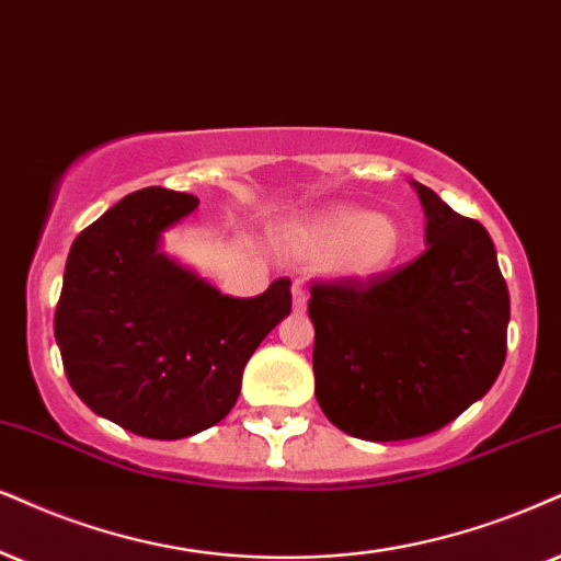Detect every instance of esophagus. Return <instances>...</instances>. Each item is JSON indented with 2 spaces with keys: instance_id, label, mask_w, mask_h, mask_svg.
<instances>
[{
  "instance_id": "1",
  "label": "esophagus",
  "mask_w": 561,
  "mask_h": 561,
  "mask_svg": "<svg viewBox=\"0 0 561 561\" xmlns=\"http://www.w3.org/2000/svg\"><path fill=\"white\" fill-rule=\"evenodd\" d=\"M291 294H294V309H296V312H304V309H307V299H309L304 283L296 280L291 286Z\"/></svg>"
}]
</instances>
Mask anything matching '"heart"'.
<instances>
[{
  "instance_id": "b5f03b06",
  "label": "heart",
  "mask_w": 561,
  "mask_h": 561,
  "mask_svg": "<svg viewBox=\"0 0 561 561\" xmlns=\"http://www.w3.org/2000/svg\"><path fill=\"white\" fill-rule=\"evenodd\" d=\"M278 249L294 262L324 260L343 280H371L398 262L403 228L390 213L330 205L283 226Z\"/></svg>"
}]
</instances>
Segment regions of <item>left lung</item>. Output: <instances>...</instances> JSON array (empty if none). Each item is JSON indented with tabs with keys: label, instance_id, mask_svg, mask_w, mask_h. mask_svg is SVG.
I'll list each match as a JSON object with an SVG mask.
<instances>
[{
	"label": "left lung",
	"instance_id": "obj_1",
	"mask_svg": "<svg viewBox=\"0 0 561 561\" xmlns=\"http://www.w3.org/2000/svg\"><path fill=\"white\" fill-rule=\"evenodd\" d=\"M426 252L371 280L312 286L314 396L345 434L424 437L481 400L507 354L510 294L494 241L413 182Z\"/></svg>",
	"mask_w": 561,
	"mask_h": 561
}]
</instances>
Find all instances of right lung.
<instances>
[{
  "instance_id": "1",
  "label": "right lung",
  "mask_w": 561,
  "mask_h": 561,
  "mask_svg": "<svg viewBox=\"0 0 561 561\" xmlns=\"http://www.w3.org/2000/svg\"><path fill=\"white\" fill-rule=\"evenodd\" d=\"M199 205L145 186L75 239L54 335L67 379L99 416L148 439H182L228 416L241 371L291 312V280L254 299L220 294L161 252Z\"/></svg>"
}]
</instances>
